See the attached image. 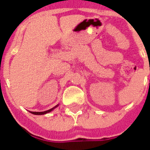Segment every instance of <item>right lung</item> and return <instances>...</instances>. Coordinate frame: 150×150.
I'll return each instance as SVG.
<instances>
[{"mask_svg":"<svg viewBox=\"0 0 150 150\" xmlns=\"http://www.w3.org/2000/svg\"><path fill=\"white\" fill-rule=\"evenodd\" d=\"M58 106V104L56 105V106H54V107H53V108H51V109L47 110V111H42V112H35V111H30V112L31 113H32V114H34V115H44V114H46V113H48L51 112V111H52L55 108L57 107Z\"/></svg>","mask_w":150,"mask_h":150,"instance_id":"right-lung-1","label":"right lung"}]
</instances>
